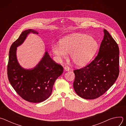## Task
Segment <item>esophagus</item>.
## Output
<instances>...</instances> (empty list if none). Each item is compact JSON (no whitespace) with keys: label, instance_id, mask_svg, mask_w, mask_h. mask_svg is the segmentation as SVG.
Here are the masks:
<instances>
[{"label":"esophagus","instance_id":"esophagus-1","mask_svg":"<svg viewBox=\"0 0 126 126\" xmlns=\"http://www.w3.org/2000/svg\"><path fill=\"white\" fill-rule=\"evenodd\" d=\"M64 71H69V68L68 66H65V67H64Z\"/></svg>","mask_w":126,"mask_h":126}]
</instances>
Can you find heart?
<instances>
[{"label":"heart","mask_w":126,"mask_h":126,"mask_svg":"<svg viewBox=\"0 0 126 126\" xmlns=\"http://www.w3.org/2000/svg\"><path fill=\"white\" fill-rule=\"evenodd\" d=\"M98 47L96 40L88 35L73 34L63 38L60 44H53L52 50L59 60L66 59L70 54L71 60L78 67H83L91 60Z\"/></svg>","instance_id":"heart-1"}]
</instances>
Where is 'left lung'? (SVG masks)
<instances>
[{
  "label": "left lung",
  "instance_id": "obj_1",
  "mask_svg": "<svg viewBox=\"0 0 126 126\" xmlns=\"http://www.w3.org/2000/svg\"><path fill=\"white\" fill-rule=\"evenodd\" d=\"M98 55L83 68L74 70V90L80 97L94 99L104 94L115 82L119 73V49L106 29Z\"/></svg>",
  "mask_w": 126,
  "mask_h": 126
}]
</instances>
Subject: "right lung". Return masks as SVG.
Here are the masks:
<instances>
[{
	"label": "right lung",
	"mask_w": 126,
	"mask_h": 126,
	"mask_svg": "<svg viewBox=\"0 0 126 126\" xmlns=\"http://www.w3.org/2000/svg\"><path fill=\"white\" fill-rule=\"evenodd\" d=\"M30 33H39L32 29L26 30L11 45L7 75L10 84L20 97L30 102L40 103L50 96L53 85L62 74L63 68L51 58L47 51L33 68L25 69L19 64L17 58V47L23 44Z\"/></svg>",
	"instance_id": "add662e5"
}]
</instances>
